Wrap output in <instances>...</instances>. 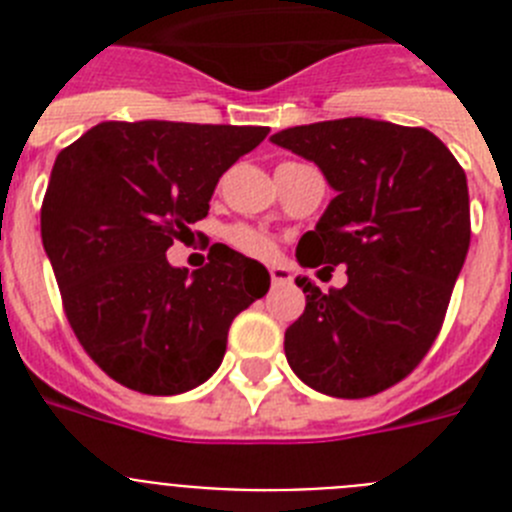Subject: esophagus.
<instances>
[{
	"label": "esophagus",
	"instance_id": "obj_1",
	"mask_svg": "<svg viewBox=\"0 0 512 512\" xmlns=\"http://www.w3.org/2000/svg\"><path fill=\"white\" fill-rule=\"evenodd\" d=\"M269 277L271 284H287L292 282V271L287 266H269Z\"/></svg>",
	"mask_w": 512,
	"mask_h": 512
}]
</instances>
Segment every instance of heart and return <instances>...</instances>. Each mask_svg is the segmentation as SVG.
I'll return each instance as SVG.
<instances>
[{
	"label": "heart",
	"instance_id": "obj_1",
	"mask_svg": "<svg viewBox=\"0 0 512 512\" xmlns=\"http://www.w3.org/2000/svg\"><path fill=\"white\" fill-rule=\"evenodd\" d=\"M228 241L233 243L238 251L253 256V259H269L271 253H274V246H271L269 238H266L264 233H259V230L246 228V225H235V228H230Z\"/></svg>",
	"mask_w": 512,
	"mask_h": 512
}]
</instances>
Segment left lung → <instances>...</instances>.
I'll use <instances>...</instances> for the list:
<instances>
[{
  "label": "left lung",
  "mask_w": 512,
  "mask_h": 512,
  "mask_svg": "<svg viewBox=\"0 0 512 512\" xmlns=\"http://www.w3.org/2000/svg\"><path fill=\"white\" fill-rule=\"evenodd\" d=\"M271 143L312 161L336 192L297 261L348 274L328 292L295 279L305 312L284 333L289 366L323 395H377L441 330L469 251L467 174L431 130L369 117L297 125Z\"/></svg>",
  "instance_id": "obj_1"
}]
</instances>
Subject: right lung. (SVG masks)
<instances>
[{"label": "right lung", "instance_id": "obj_1", "mask_svg": "<svg viewBox=\"0 0 512 512\" xmlns=\"http://www.w3.org/2000/svg\"><path fill=\"white\" fill-rule=\"evenodd\" d=\"M261 125L99 122L58 153L40 210L66 318L94 364L143 395H182L217 372L228 328L269 292L264 264L228 246L197 271L166 259L210 210Z\"/></svg>", "mask_w": 512, "mask_h": 512}]
</instances>
